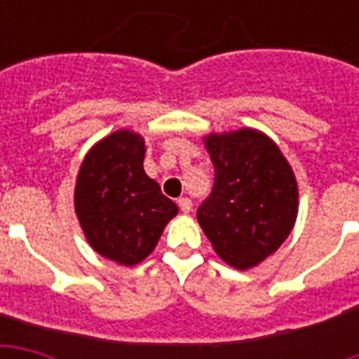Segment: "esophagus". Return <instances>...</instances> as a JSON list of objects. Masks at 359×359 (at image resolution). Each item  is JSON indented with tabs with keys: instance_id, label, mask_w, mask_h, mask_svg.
<instances>
[{
	"instance_id": "esophagus-1",
	"label": "esophagus",
	"mask_w": 359,
	"mask_h": 359,
	"mask_svg": "<svg viewBox=\"0 0 359 359\" xmlns=\"http://www.w3.org/2000/svg\"><path fill=\"white\" fill-rule=\"evenodd\" d=\"M179 208L182 213H190L192 211V202L188 198H179Z\"/></svg>"
}]
</instances>
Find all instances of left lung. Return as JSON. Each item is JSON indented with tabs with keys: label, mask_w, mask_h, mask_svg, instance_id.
<instances>
[{
	"label": "left lung",
	"mask_w": 359,
	"mask_h": 359,
	"mask_svg": "<svg viewBox=\"0 0 359 359\" xmlns=\"http://www.w3.org/2000/svg\"><path fill=\"white\" fill-rule=\"evenodd\" d=\"M203 144L215 184L198 223L225 264L256 267L280 248L298 217L292 167L267 134L248 126L205 134Z\"/></svg>",
	"instance_id": "left-lung-1"
}]
</instances>
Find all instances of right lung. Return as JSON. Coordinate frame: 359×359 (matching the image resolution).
I'll list each match as a JSON object with an SVG mask.
<instances>
[{"label": "right lung", "mask_w": 359, "mask_h": 359, "mask_svg": "<svg viewBox=\"0 0 359 359\" xmlns=\"http://www.w3.org/2000/svg\"><path fill=\"white\" fill-rule=\"evenodd\" d=\"M144 156L142 134L115 130L88 149L74 184V213L88 244L125 267L144 262L179 213L146 175Z\"/></svg>", "instance_id": "add662e5"}]
</instances>
